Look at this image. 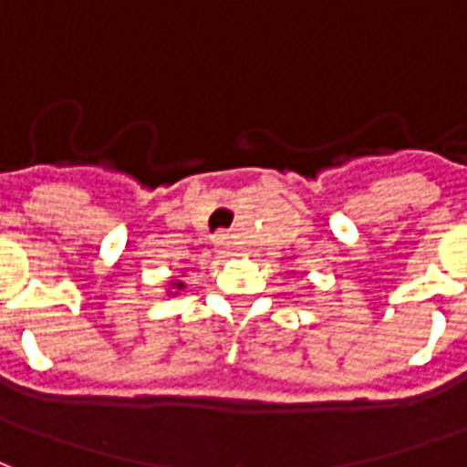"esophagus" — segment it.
Masks as SVG:
<instances>
[{"label": "esophagus", "instance_id": "1", "mask_svg": "<svg viewBox=\"0 0 467 467\" xmlns=\"http://www.w3.org/2000/svg\"><path fill=\"white\" fill-rule=\"evenodd\" d=\"M214 247H217V254L220 257H227V254H233V243H230V234L220 233L214 237Z\"/></svg>", "mask_w": 467, "mask_h": 467}]
</instances>
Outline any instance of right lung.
Returning a JSON list of instances; mask_svg holds the SVG:
<instances>
[{
	"mask_svg": "<svg viewBox=\"0 0 467 467\" xmlns=\"http://www.w3.org/2000/svg\"><path fill=\"white\" fill-rule=\"evenodd\" d=\"M180 290H184L182 280H172V283H170V290H167V295H177Z\"/></svg>",
	"mask_w": 467,
	"mask_h": 467,
	"instance_id": "right-lung-1",
	"label": "right lung"
}]
</instances>
